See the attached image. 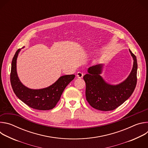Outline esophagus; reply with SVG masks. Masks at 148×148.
I'll use <instances>...</instances> for the list:
<instances>
[{"instance_id":"obj_1","label":"esophagus","mask_w":148,"mask_h":148,"mask_svg":"<svg viewBox=\"0 0 148 148\" xmlns=\"http://www.w3.org/2000/svg\"><path fill=\"white\" fill-rule=\"evenodd\" d=\"M83 75H84V74H83L82 72H80V71H79V72H78V73H77V77L78 78H82Z\"/></svg>"}]
</instances>
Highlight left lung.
Returning <instances> with one entry per match:
<instances>
[{
  "label": "left lung",
  "mask_w": 148,
  "mask_h": 148,
  "mask_svg": "<svg viewBox=\"0 0 148 148\" xmlns=\"http://www.w3.org/2000/svg\"><path fill=\"white\" fill-rule=\"evenodd\" d=\"M134 59L132 71L125 81L117 85H111L100 75L103 65L90 67L88 74L83 78L86 84V96L89 104L94 108L103 111H112L118 108L132 94L137 82L138 64L136 56L130 49Z\"/></svg>",
  "instance_id": "obj_1"
}]
</instances>
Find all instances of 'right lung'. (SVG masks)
Here are the masks:
<instances>
[{
    "label": "right lung",
    "mask_w": 148,
    "mask_h": 148,
    "mask_svg": "<svg viewBox=\"0 0 148 148\" xmlns=\"http://www.w3.org/2000/svg\"><path fill=\"white\" fill-rule=\"evenodd\" d=\"M20 49L16 52L12 61L10 83L16 95L29 107L38 110H50L56 107L62 92L74 78L75 75L60 77L51 86L39 90L30 89L20 82L16 71L17 58Z\"/></svg>",
    "instance_id": "right-lung-1"
}]
</instances>
